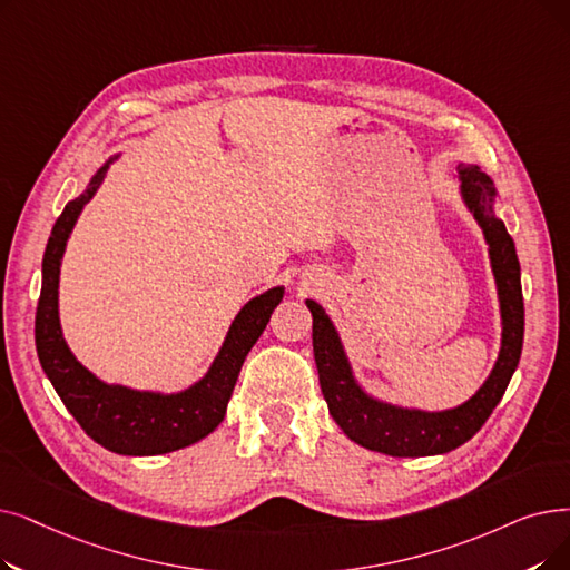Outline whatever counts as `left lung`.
Wrapping results in <instances>:
<instances>
[{
	"instance_id": "left-lung-1",
	"label": "left lung",
	"mask_w": 570,
	"mask_h": 570,
	"mask_svg": "<svg viewBox=\"0 0 570 570\" xmlns=\"http://www.w3.org/2000/svg\"><path fill=\"white\" fill-rule=\"evenodd\" d=\"M461 193L468 209L473 212L489 244V256L493 277L499 286L503 340L501 354L493 365L489 380L468 403L444 410L422 412L403 410L380 401H373L361 391L352 377L350 361L344 356L340 337L326 316L324 307L307 301L312 312V344L314 361L318 370L321 393L337 426L365 450L382 452L389 456H431L461 448L473 438L503 399L510 377L522 356L524 342V298L522 277H519V261L514 242L508 235L503 220L493 216V188L491 179L478 165H461Z\"/></svg>"
}]
</instances>
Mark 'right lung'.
Returning <instances> with one entry per match:
<instances>
[{"instance_id": "right-lung-1", "label": "right lung", "mask_w": 570, "mask_h": 570, "mask_svg": "<svg viewBox=\"0 0 570 570\" xmlns=\"http://www.w3.org/2000/svg\"><path fill=\"white\" fill-rule=\"evenodd\" d=\"M105 171L107 165L92 177L86 193L67 203L51 237H48L35 318L37 354L65 407L97 444L126 456L167 454L203 440L224 422L242 363L265 331L269 314L282 303L284 288H269L242 307L209 373L195 386L181 393L160 395L100 382L73 358L62 337L58 318V282L69 233L83 205L105 179Z\"/></svg>"}]
</instances>
